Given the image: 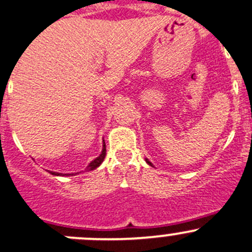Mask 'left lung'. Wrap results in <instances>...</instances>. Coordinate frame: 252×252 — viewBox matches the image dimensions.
Returning a JSON list of instances; mask_svg holds the SVG:
<instances>
[{"label": "left lung", "instance_id": "1", "mask_svg": "<svg viewBox=\"0 0 252 252\" xmlns=\"http://www.w3.org/2000/svg\"><path fill=\"white\" fill-rule=\"evenodd\" d=\"M145 161H146V162H148V163H149V165H150V166H153V163H151V162H150V161H149V160H148V158H145Z\"/></svg>", "mask_w": 252, "mask_h": 252}]
</instances>
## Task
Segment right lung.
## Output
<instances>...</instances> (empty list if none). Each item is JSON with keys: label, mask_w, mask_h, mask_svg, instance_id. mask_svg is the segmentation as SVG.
<instances>
[{"label": "right lung", "mask_w": 252, "mask_h": 252, "mask_svg": "<svg viewBox=\"0 0 252 252\" xmlns=\"http://www.w3.org/2000/svg\"><path fill=\"white\" fill-rule=\"evenodd\" d=\"M104 158H106V144H104V140H103V148H102L101 154H99V156H97L94 160H92L91 162L89 163V166L86 167V171H92V170H94V168L98 167V166L103 162ZM49 172L54 176H72L74 175V173H60V172H53V171H49Z\"/></svg>", "instance_id": "add662e5"}]
</instances>
